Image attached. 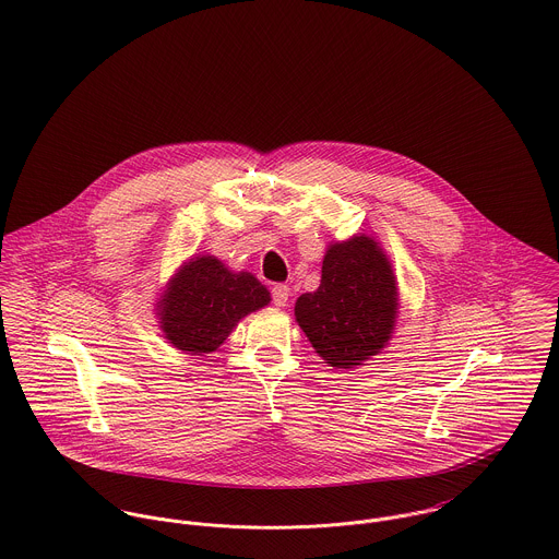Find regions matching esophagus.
<instances>
[{"instance_id": "obj_1", "label": "esophagus", "mask_w": 559, "mask_h": 559, "mask_svg": "<svg viewBox=\"0 0 559 559\" xmlns=\"http://www.w3.org/2000/svg\"><path fill=\"white\" fill-rule=\"evenodd\" d=\"M287 300H289V287L283 285V283L274 285V287H272V305H274V307H285Z\"/></svg>"}]
</instances>
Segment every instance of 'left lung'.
Wrapping results in <instances>:
<instances>
[{"label": "left lung", "mask_w": 559, "mask_h": 559, "mask_svg": "<svg viewBox=\"0 0 559 559\" xmlns=\"http://www.w3.org/2000/svg\"><path fill=\"white\" fill-rule=\"evenodd\" d=\"M396 305L390 261L374 240L356 236L328 249L321 283L298 298L296 319L330 367L352 369L383 349Z\"/></svg>", "instance_id": "1"}]
</instances>
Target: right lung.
<instances>
[{
  "mask_svg": "<svg viewBox=\"0 0 559 559\" xmlns=\"http://www.w3.org/2000/svg\"><path fill=\"white\" fill-rule=\"evenodd\" d=\"M270 302L267 289L249 272H229L214 257H197L171 278L160 307V325L174 347L214 352L252 310Z\"/></svg>",
  "mask_w": 559,
  "mask_h": 559,
  "instance_id": "right-lung-1",
  "label": "right lung"
}]
</instances>
